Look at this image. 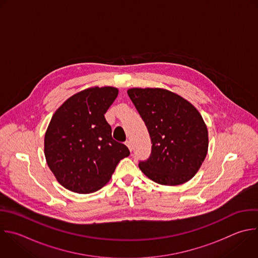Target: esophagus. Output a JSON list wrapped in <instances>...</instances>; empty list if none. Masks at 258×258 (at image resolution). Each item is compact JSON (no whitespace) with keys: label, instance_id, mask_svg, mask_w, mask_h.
Segmentation results:
<instances>
[{"label":"esophagus","instance_id":"34e87169","mask_svg":"<svg viewBox=\"0 0 258 258\" xmlns=\"http://www.w3.org/2000/svg\"><path fill=\"white\" fill-rule=\"evenodd\" d=\"M125 145H126V147L130 149V151L132 152V151H133V147H132V143H131V141H126V142H125Z\"/></svg>","mask_w":258,"mask_h":258}]
</instances>
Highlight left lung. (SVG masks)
I'll use <instances>...</instances> for the list:
<instances>
[{
	"label": "left lung",
	"mask_w": 258,
	"mask_h": 258,
	"mask_svg": "<svg viewBox=\"0 0 258 258\" xmlns=\"http://www.w3.org/2000/svg\"><path fill=\"white\" fill-rule=\"evenodd\" d=\"M127 94L145 121L152 153L142 172L162 185H179L200 170L209 148L207 125L186 99L162 88H132Z\"/></svg>",
	"instance_id": "1"
}]
</instances>
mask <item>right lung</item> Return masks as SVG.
<instances>
[{"label": "right lung", "instance_id": "right-lung-1", "mask_svg": "<svg viewBox=\"0 0 258 258\" xmlns=\"http://www.w3.org/2000/svg\"><path fill=\"white\" fill-rule=\"evenodd\" d=\"M118 95L110 86L90 87L68 98L54 112L44 136V156L64 188L91 194L111 178L127 147L112 139L104 114Z\"/></svg>", "mask_w": 258, "mask_h": 258}]
</instances>
